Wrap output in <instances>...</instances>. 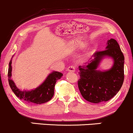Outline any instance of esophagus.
Returning a JSON list of instances; mask_svg holds the SVG:
<instances>
[{"mask_svg":"<svg viewBox=\"0 0 133 133\" xmlns=\"http://www.w3.org/2000/svg\"><path fill=\"white\" fill-rule=\"evenodd\" d=\"M68 71H70V72H74L76 71V67L75 65H70V66L68 68Z\"/></svg>","mask_w":133,"mask_h":133,"instance_id":"esophagus-1","label":"esophagus"}]
</instances>
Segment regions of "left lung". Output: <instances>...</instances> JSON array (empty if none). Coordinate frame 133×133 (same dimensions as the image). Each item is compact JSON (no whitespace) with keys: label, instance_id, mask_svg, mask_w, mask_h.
Listing matches in <instances>:
<instances>
[{"label":"left lung","instance_id":"obj_1","mask_svg":"<svg viewBox=\"0 0 133 133\" xmlns=\"http://www.w3.org/2000/svg\"><path fill=\"white\" fill-rule=\"evenodd\" d=\"M106 56L114 59L113 66L108 71H97L99 63ZM93 56L94 59L88 65L79 66L78 88L86 100L94 103H103L114 97L123 84L124 57L117 42L113 38L108 40L105 50L97 51Z\"/></svg>","mask_w":133,"mask_h":133}]
</instances>
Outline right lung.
I'll return each mask as SVG.
<instances>
[{
    "label": "right lung",
    "mask_w": 133,
    "mask_h": 133,
    "mask_svg": "<svg viewBox=\"0 0 133 133\" xmlns=\"http://www.w3.org/2000/svg\"><path fill=\"white\" fill-rule=\"evenodd\" d=\"M12 58L9 62L8 69V81L10 87L17 97L27 103L41 104L52 99L54 94V88L56 81L63 76L61 72L53 71L49 74L45 81L38 88L31 91H22L16 86L11 79Z\"/></svg>",
    "instance_id": "obj_1"
}]
</instances>
